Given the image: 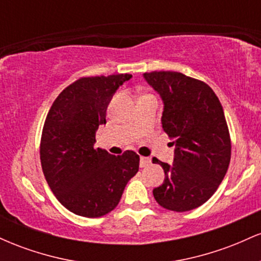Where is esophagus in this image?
I'll return each mask as SVG.
<instances>
[{
	"label": "esophagus",
	"instance_id": "esophagus-1",
	"mask_svg": "<svg viewBox=\"0 0 261 261\" xmlns=\"http://www.w3.org/2000/svg\"><path fill=\"white\" fill-rule=\"evenodd\" d=\"M151 164V160L148 157H141L140 160V167L141 168H145V167H148Z\"/></svg>",
	"mask_w": 261,
	"mask_h": 261
}]
</instances>
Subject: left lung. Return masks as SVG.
<instances>
[{
    "label": "left lung",
    "instance_id": "8db88e82",
    "mask_svg": "<svg viewBox=\"0 0 261 261\" xmlns=\"http://www.w3.org/2000/svg\"><path fill=\"white\" fill-rule=\"evenodd\" d=\"M143 76L164 101L163 131L175 145L173 164L153 158L166 174L153 196L170 211H190L214 195L228 169L232 146L223 108L200 80L174 71Z\"/></svg>",
    "mask_w": 261,
    "mask_h": 261
}]
</instances>
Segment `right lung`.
Segmentation results:
<instances>
[{"mask_svg": "<svg viewBox=\"0 0 261 261\" xmlns=\"http://www.w3.org/2000/svg\"><path fill=\"white\" fill-rule=\"evenodd\" d=\"M131 74L81 77L59 94L45 119L40 162L45 179L62 206L97 218L118 206L127 181L139 172L140 155H113L94 147L107 108Z\"/></svg>", "mask_w": 261, "mask_h": 261, "instance_id": "1", "label": "right lung"}]
</instances>
